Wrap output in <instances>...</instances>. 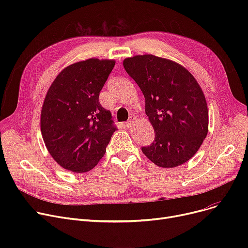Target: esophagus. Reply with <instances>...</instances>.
I'll use <instances>...</instances> for the list:
<instances>
[{
	"label": "esophagus",
	"instance_id": "34e87169",
	"mask_svg": "<svg viewBox=\"0 0 248 248\" xmlns=\"http://www.w3.org/2000/svg\"><path fill=\"white\" fill-rule=\"evenodd\" d=\"M136 123V117L135 116H131L128 119V121L124 124V125H125V127H127V128H132V126L134 125V124Z\"/></svg>",
	"mask_w": 248,
	"mask_h": 248
}]
</instances>
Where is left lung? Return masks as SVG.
I'll return each instance as SVG.
<instances>
[{"label": "left lung", "instance_id": "obj_1", "mask_svg": "<svg viewBox=\"0 0 248 248\" xmlns=\"http://www.w3.org/2000/svg\"><path fill=\"white\" fill-rule=\"evenodd\" d=\"M124 67L145 96L146 114L155 133L142 153L162 168L189 161L206 138L209 122L196 79L182 65L151 54L126 58Z\"/></svg>", "mask_w": 248, "mask_h": 248}]
</instances>
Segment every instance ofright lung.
Listing matches in <instances>:
<instances>
[{
  "label": "right lung",
  "instance_id": "obj_1",
  "mask_svg": "<svg viewBox=\"0 0 248 248\" xmlns=\"http://www.w3.org/2000/svg\"><path fill=\"white\" fill-rule=\"evenodd\" d=\"M114 60L90 58L64 68L52 82L41 110V133L49 154L74 173L93 169L116 131L99 93Z\"/></svg>",
  "mask_w": 248,
  "mask_h": 248
}]
</instances>
